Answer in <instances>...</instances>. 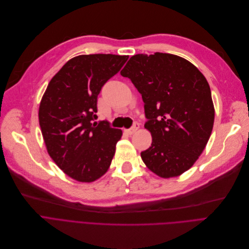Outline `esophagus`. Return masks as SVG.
Returning a JSON list of instances; mask_svg holds the SVG:
<instances>
[{
    "instance_id": "1",
    "label": "esophagus",
    "mask_w": 249,
    "mask_h": 249,
    "mask_svg": "<svg viewBox=\"0 0 249 249\" xmlns=\"http://www.w3.org/2000/svg\"><path fill=\"white\" fill-rule=\"evenodd\" d=\"M139 127H140V124H138V123H136L131 128H127V129H124V132L127 134V135H133V134H135L138 129H139Z\"/></svg>"
}]
</instances>
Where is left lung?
<instances>
[{
  "label": "left lung",
  "instance_id": "left-lung-1",
  "mask_svg": "<svg viewBox=\"0 0 249 249\" xmlns=\"http://www.w3.org/2000/svg\"><path fill=\"white\" fill-rule=\"evenodd\" d=\"M142 94L152 144L141 153L148 169L170 178L191 168L212 134L215 108L205 76L185 58L139 53L121 71Z\"/></svg>",
  "mask_w": 249,
  "mask_h": 249
}]
</instances>
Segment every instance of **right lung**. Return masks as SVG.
Here are the masks:
<instances>
[{"label": "right lung", "instance_id": "add662e5", "mask_svg": "<svg viewBox=\"0 0 249 249\" xmlns=\"http://www.w3.org/2000/svg\"><path fill=\"white\" fill-rule=\"evenodd\" d=\"M127 58L104 53L71 58L52 78L41 98L38 120L47 153L77 181H95L110 166L123 132L93 120L102 86Z\"/></svg>", "mask_w": 249, "mask_h": 249}]
</instances>
